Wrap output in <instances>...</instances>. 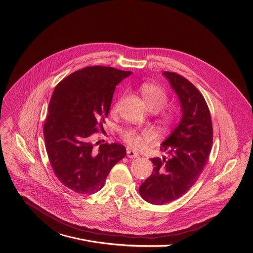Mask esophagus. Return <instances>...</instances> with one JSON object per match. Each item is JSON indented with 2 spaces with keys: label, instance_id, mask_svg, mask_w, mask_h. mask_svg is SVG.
<instances>
[{
  "label": "esophagus",
  "instance_id": "obj_1",
  "mask_svg": "<svg viewBox=\"0 0 253 253\" xmlns=\"http://www.w3.org/2000/svg\"><path fill=\"white\" fill-rule=\"evenodd\" d=\"M127 156L129 157V158H137L139 156V154L137 153V152H135V151H133V150H127Z\"/></svg>",
  "mask_w": 253,
  "mask_h": 253
}]
</instances>
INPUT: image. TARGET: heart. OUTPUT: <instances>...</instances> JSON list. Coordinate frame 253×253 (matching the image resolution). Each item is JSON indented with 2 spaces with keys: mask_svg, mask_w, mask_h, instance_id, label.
<instances>
[{
  "mask_svg": "<svg viewBox=\"0 0 253 253\" xmlns=\"http://www.w3.org/2000/svg\"><path fill=\"white\" fill-rule=\"evenodd\" d=\"M141 95L143 97V100L149 110H153L155 112L162 110L167 102H168V96L166 91L155 84H144L141 88ZM124 96H122L119 101L114 106V111H116L123 101ZM174 113L172 111H168L164 114L163 116V122L166 125H169L173 122L174 120ZM122 139L125 141V143L133 148V149H141L145 146L146 143H149L153 139V132L149 129H134L129 128L125 129L121 132Z\"/></svg>",
  "mask_w": 253,
  "mask_h": 253,
  "instance_id": "1",
  "label": "heart"
}]
</instances>
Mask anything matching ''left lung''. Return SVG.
<instances>
[{"instance_id":"left-lung-1","label":"left lung","mask_w":253,"mask_h":253,"mask_svg":"<svg viewBox=\"0 0 253 253\" xmlns=\"http://www.w3.org/2000/svg\"><path fill=\"white\" fill-rule=\"evenodd\" d=\"M163 75L178 98L181 119L162 143L168 157L151 158L153 171L139 187L142 199L153 205L170 203L191 189L208 162L213 142L211 115L203 95L183 77Z\"/></svg>"}]
</instances>
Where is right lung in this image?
<instances>
[{
	"label": "right lung",
	"instance_id": "right-lung-1",
	"mask_svg": "<svg viewBox=\"0 0 253 253\" xmlns=\"http://www.w3.org/2000/svg\"><path fill=\"white\" fill-rule=\"evenodd\" d=\"M109 66H87L63 79L54 88L43 134L51 168L64 187L78 194L100 191L126 149L105 143L95 151L90 136L104 130L116 85L129 77Z\"/></svg>",
	"mask_w": 253,
	"mask_h": 253
}]
</instances>
